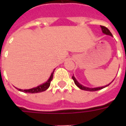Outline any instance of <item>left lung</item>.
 Listing matches in <instances>:
<instances>
[{
    "label": "left lung",
    "instance_id": "obj_1",
    "mask_svg": "<svg viewBox=\"0 0 126 126\" xmlns=\"http://www.w3.org/2000/svg\"><path fill=\"white\" fill-rule=\"evenodd\" d=\"M100 28H101V30H102V32H103V33H104L105 34H106V35H109V36H112V33H111V32L109 31L108 30V28H107L106 27H105V26H100ZM72 79H74V83H75V84L77 86L78 88H79L81 90H86V91H96V90H100V89H103V88H104L107 87V86H108L110 84H109L108 85H107V86H103V87H98V88H88V87H86V86H84L83 85L80 84L79 82H78L76 80V79L75 78V77L73 76H72ZM114 80V79H113Z\"/></svg>",
    "mask_w": 126,
    "mask_h": 126
}]
</instances>
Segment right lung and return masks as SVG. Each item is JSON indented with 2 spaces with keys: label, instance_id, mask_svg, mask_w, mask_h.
Segmentation results:
<instances>
[{
  "label": "right lung",
  "instance_id": "1",
  "mask_svg": "<svg viewBox=\"0 0 126 126\" xmlns=\"http://www.w3.org/2000/svg\"><path fill=\"white\" fill-rule=\"evenodd\" d=\"M54 71L52 72V74L50 76L49 79L47 80V82L42 84L38 86H37L36 88H33L31 89H28V90H21V89H18V90L21 91V92H23V93H42V92H44L46 90H47L50 86V82L52 80L53 78V74H54Z\"/></svg>",
  "mask_w": 126,
  "mask_h": 126
}]
</instances>
